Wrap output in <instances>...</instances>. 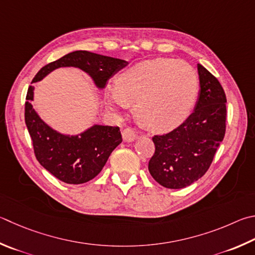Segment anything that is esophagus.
Instances as JSON below:
<instances>
[{
    "mask_svg": "<svg viewBox=\"0 0 255 255\" xmlns=\"http://www.w3.org/2000/svg\"><path fill=\"white\" fill-rule=\"evenodd\" d=\"M137 138H138L137 132L133 130L132 128H126V129H124V130H123V139H124V141H127V142L133 141L135 139H137Z\"/></svg>",
    "mask_w": 255,
    "mask_h": 255,
    "instance_id": "34e87169",
    "label": "esophagus"
}]
</instances>
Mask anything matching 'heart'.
Masks as SVG:
<instances>
[{"label": "heart", "instance_id": "1", "mask_svg": "<svg viewBox=\"0 0 255 255\" xmlns=\"http://www.w3.org/2000/svg\"><path fill=\"white\" fill-rule=\"evenodd\" d=\"M198 92V78L191 64L174 59L147 60L117 77L106 90L108 107L126 109L135 104L137 119L154 131H167L191 113Z\"/></svg>", "mask_w": 255, "mask_h": 255}]
</instances>
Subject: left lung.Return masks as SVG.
I'll use <instances>...</instances> for the list:
<instances>
[{
    "instance_id": "obj_1",
    "label": "left lung",
    "mask_w": 255,
    "mask_h": 255,
    "mask_svg": "<svg viewBox=\"0 0 255 255\" xmlns=\"http://www.w3.org/2000/svg\"><path fill=\"white\" fill-rule=\"evenodd\" d=\"M200 96L195 110L174 130L155 135V152L148 169L166 188H184L204 175L223 140L226 96L219 80L198 64Z\"/></svg>"
}]
</instances>
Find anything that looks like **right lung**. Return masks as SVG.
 Here are the masks:
<instances>
[{"label":"right lung","mask_w":255,"mask_h":255,"mask_svg":"<svg viewBox=\"0 0 255 255\" xmlns=\"http://www.w3.org/2000/svg\"><path fill=\"white\" fill-rule=\"evenodd\" d=\"M127 63L122 59L75 51L41 68L32 83L43 79L54 69L76 67L87 72L96 86L103 89L110 78ZM33 90V86L27 89L24 118L36 159L54 177L67 184H83L95 178L113 150L123 141L119 127L95 125L78 136L59 133L41 120L32 107Z\"/></svg>","instance_id":"right-lung-1"}]
</instances>
